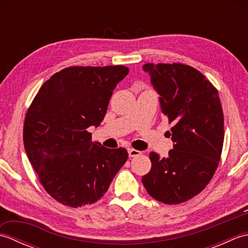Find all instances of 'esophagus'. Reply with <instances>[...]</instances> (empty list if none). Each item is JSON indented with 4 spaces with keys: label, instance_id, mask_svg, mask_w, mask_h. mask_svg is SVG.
<instances>
[{
    "label": "esophagus",
    "instance_id": "esophagus-1",
    "mask_svg": "<svg viewBox=\"0 0 248 248\" xmlns=\"http://www.w3.org/2000/svg\"><path fill=\"white\" fill-rule=\"evenodd\" d=\"M128 152H129V155L131 157H135V156H139V155H141V152L140 150H136V149H133V148H129Z\"/></svg>",
    "mask_w": 248,
    "mask_h": 248
}]
</instances>
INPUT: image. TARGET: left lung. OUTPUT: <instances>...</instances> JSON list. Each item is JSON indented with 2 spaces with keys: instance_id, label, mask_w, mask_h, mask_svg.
Instances as JSON below:
<instances>
[{
  "instance_id": "left-lung-1",
  "label": "left lung",
  "mask_w": 248,
  "mask_h": 248,
  "mask_svg": "<svg viewBox=\"0 0 248 248\" xmlns=\"http://www.w3.org/2000/svg\"><path fill=\"white\" fill-rule=\"evenodd\" d=\"M160 93L161 110L171 127L173 149L167 157L149 155L151 170L141 179L155 200L178 204L203 191L214 175L224 144V114L218 92L195 68L145 64Z\"/></svg>"
}]
</instances>
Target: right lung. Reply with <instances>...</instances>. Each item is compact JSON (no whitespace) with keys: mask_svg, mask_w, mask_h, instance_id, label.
<instances>
[{"mask_svg":"<svg viewBox=\"0 0 248 248\" xmlns=\"http://www.w3.org/2000/svg\"><path fill=\"white\" fill-rule=\"evenodd\" d=\"M129 73L117 66H73L54 73L25 115L23 144L46 192L71 208L93 204L107 193L128 160L124 148L93 143L114 88Z\"/></svg>","mask_w":248,"mask_h":248,"instance_id":"1","label":"right lung"}]
</instances>
